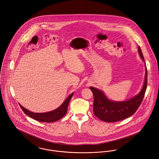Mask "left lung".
Masks as SVG:
<instances>
[{
	"instance_id": "1",
	"label": "left lung",
	"mask_w": 159,
	"mask_h": 159,
	"mask_svg": "<svg viewBox=\"0 0 159 159\" xmlns=\"http://www.w3.org/2000/svg\"><path fill=\"white\" fill-rule=\"evenodd\" d=\"M140 57L145 64L146 74L143 87L136 95L125 101H114L109 99L103 90L90 87L93 97V113L100 120L114 123L131 116L139 107L145 95L148 85V70L141 48L138 47Z\"/></svg>"
}]
</instances>
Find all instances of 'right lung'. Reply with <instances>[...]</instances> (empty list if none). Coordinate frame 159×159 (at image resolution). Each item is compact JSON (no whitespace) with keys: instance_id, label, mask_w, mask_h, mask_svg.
<instances>
[{"instance_id":"1","label":"right lung","mask_w":159,"mask_h":159,"mask_svg":"<svg viewBox=\"0 0 159 159\" xmlns=\"http://www.w3.org/2000/svg\"><path fill=\"white\" fill-rule=\"evenodd\" d=\"M74 92L70 94L67 98L65 100V101L61 104L60 107H59L57 108L46 113H34L32 112L26 108H24L23 106H21L20 104V106L23 112L28 115V116L32 118L33 119L41 121V122H46V123H52L55 122L56 121H58L61 118H62L63 116H64L67 111V107L69 103V102L74 95Z\"/></svg>"}]
</instances>
